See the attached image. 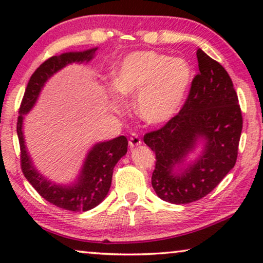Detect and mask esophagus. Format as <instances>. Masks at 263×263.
Returning <instances> with one entry per match:
<instances>
[{"label": "esophagus", "mask_w": 263, "mask_h": 263, "mask_svg": "<svg viewBox=\"0 0 263 263\" xmlns=\"http://www.w3.org/2000/svg\"><path fill=\"white\" fill-rule=\"evenodd\" d=\"M140 145H141V140H140L139 135L133 133L130 139H129V146H130V148H134V147H138Z\"/></svg>", "instance_id": "1"}]
</instances>
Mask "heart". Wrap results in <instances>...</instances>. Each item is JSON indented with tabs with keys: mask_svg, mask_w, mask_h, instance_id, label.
Instances as JSON below:
<instances>
[{
	"mask_svg": "<svg viewBox=\"0 0 263 263\" xmlns=\"http://www.w3.org/2000/svg\"><path fill=\"white\" fill-rule=\"evenodd\" d=\"M193 80L190 64L181 57H167L152 50L134 51L118 61L111 71V85L116 95L134 98L138 116L152 125L172 120L184 103ZM116 95L109 105L121 112Z\"/></svg>",
	"mask_w": 263,
	"mask_h": 263,
	"instance_id": "heart-1",
	"label": "heart"
}]
</instances>
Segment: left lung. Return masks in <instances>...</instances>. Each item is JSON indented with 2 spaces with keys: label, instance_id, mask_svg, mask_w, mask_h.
<instances>
[{
  "label": "left lung",
  "instance_id": "1",
  "mask_svg": "<svg viewBox=\"0 0 263 263\" xmlns=\"http://www.w3.org/2000/svg\"><path fill=\"white\" fill-rule=\"evenodd\" d=\"M196 56L200 73L182 110L159 130L143 136L156 153L154 192L175 204L202 199L232 170L243 127L238 97L228 71L201 49ZM190 154L196 157L190 158Z\"/></svg>",
  "mask_w": 263,
  "mask_h": 263
}]
</instances>
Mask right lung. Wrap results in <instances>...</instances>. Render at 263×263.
I'll return each instance as SVG.
<instances>
[{"mask_svg":"<svg viewBox=\"0 0 263 263\" xmlns=\"http://www.w3.org/2000/svg\"><path fill=\"white\" fill-rule=\"evenodd\" d=\"M97 50L98 48L64 52L50 57L42 63L28 81L17 117L16 133L21 149V168L25 177L48 202L71 212L89 211L105 199L111 186L115 165L127 153V138L122 135L109 141L95 143L86 154L77 178L69 184H62L50 181L34 166L25 142L24 120L33 109L43 87L50 78L68 64L88 63L95 57Z\"/></svg>","mask_w":263,"mask_h":263,"instance_id":"1","label":"right lung"}]
</instances>
